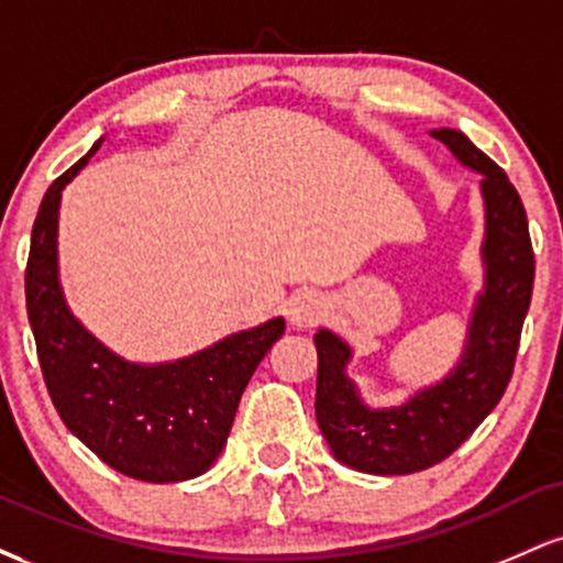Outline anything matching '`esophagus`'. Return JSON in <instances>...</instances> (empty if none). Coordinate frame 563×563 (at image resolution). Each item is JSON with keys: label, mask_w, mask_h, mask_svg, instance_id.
<instances>
[{"label": "esophagus", "mask_w": 563, "mask_h": 563, "mask_svg": "<svg viewBox=\"0 0 563 563\" xmlns=\"http://www.w3.org/2000/svg\"><path fill=\"white\" fill-rule=\"evenodd\" d=\"M328 314L325 301L318 294H299L288 303V318L296 328H312Z\"/></svg>", "instance_id": "34e87169"}]
</instances>
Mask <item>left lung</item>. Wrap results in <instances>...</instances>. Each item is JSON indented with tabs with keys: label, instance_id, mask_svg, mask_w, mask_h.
Segmentation results:
<instances>
[{
	"label": "left lung",
	"instance_id": "left-lung-1",
	"mask_svg": "<svg viewBox=\"0 0 563 563\" xmlns=\"http://www.w3.org/2000/svg\"><path fill=\"white\" fill-rule=\"evenodd\" d=\"M461 164L482 174L487 209L484 264L487 286L471 318L461 365L442 384L431 386L391 410H371L360 402L344 367L349 346L331 331L314 335L318 346V397L314 412L333 455L365 474H416L450 457L476 426L500 402L519 352L534 286V251L519 192L506 172L484 156L466 134L434 129Z\"/></svg>",
	"mask_w": 563,
	"mask_h": 563
}]
</instances>
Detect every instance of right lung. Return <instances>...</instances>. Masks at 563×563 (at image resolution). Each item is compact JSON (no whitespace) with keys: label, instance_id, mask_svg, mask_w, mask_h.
Masks as SVG:
<instances>
[{"label":"right lung","instance_id":"1","mask_svg":"<svg viewBox=\"0 0 563 563\" xmlns=\"http://www.w3.org/2000/svg\"><path fill=\"white\" fill-rule=\"evenodd\" d=\"M87 156L44 192L25 264V309L57 416L108 466L142 482H185L211 468L228 442L243 389L286 331L275 318L169 365H129L68 312L57 283L63 187Z\"/></svg>","mask_w":563,"mask_h":563}]
</instances>
